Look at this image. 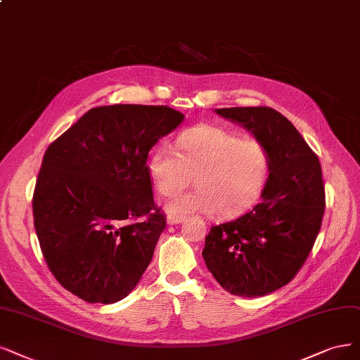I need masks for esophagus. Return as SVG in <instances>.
I'll return each instance as SVG.
<instances>
[{
    "label": "esophagus",
    "instance_id": "esophagus-1",
    "mask_svg": "<svg viewBox=\"0 0 360 360\" xmlns=\"http://www.w3.org/2000/svg\"><path fill=\"white\" fill-rule=\"evenodd\" d=\"M184 221H185V217H182V215H172V214L167 215V224L169 225H176V224H181Z\"/></svg>",
    "mask_w": 360,
    "mask_h": 360
}]
</instances>
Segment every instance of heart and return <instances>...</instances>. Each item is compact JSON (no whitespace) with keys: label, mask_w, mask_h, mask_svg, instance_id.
<instances>
[{"label":"heart","mask_w":360,"mask_h":360,"mask_svg":"<svg viewBox=\"0 0 360 360\" xmlns=\"http://www.w3.org/2000/svg\"><path fill=\"white\" fill-rule=\"evenodd\" d=\"M176 145L179 154L167 145L153 153L148 170L154 187L170 197L195 176L198 188L169 200V214L219 212L233 219L258 202L271 170L270 153L261 142L215 126H195L181 133Z\"/></svg>","instance_id":"1"}]
</instances>
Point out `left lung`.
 <instances>
[{"label": "left lung", "mask_w": 360, "mask_h": 360, "mask_svg": "<svg viewBox=\"0 0 360 360\" xmlns=\"http://www.w3.org/2000/svg\"><path fill=\"white\" fill-rule=\"evenodd\" d=\"M215 112L243 126L269 150L271 170L261 203L212 227L202 255L230 294L262 297L288 285L313 249L325 212L321 162L294 124L269 106Z\"/></svg>", "instance_id": "8db88e82"}]
</instances>
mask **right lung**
<instances>
[{
    "mask_svg": "<svg viewBox=\"0 0 360 360\" xmlns=\"http://www.w3.org/2000/svg\"><path fill=\"white\" fill-rule=\"evenodd\" d=\"M182 120L165 105L98 106L49 145L34 225L50 271L71 294L112 304L141 281L166 229L146 160Z\"/></svg>",
    "mask_w": 360,
    "mask_h": 360,
    "instance_id": "add662e5",
    "label": "right lung"
}]
</instances>
